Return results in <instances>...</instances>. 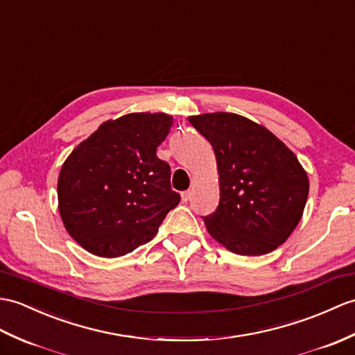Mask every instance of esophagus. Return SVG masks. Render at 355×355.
<instances>
[{
  "mask_svg": "<svg viewBox=\"0 0 355 355\" xmlns=\"http://www.w3.org/2000/svg\"><path fill=\"white\" fill-rule=\"evenodd\" d=\"M191 195H192V192H191V191H184V192H181V200H183L184 202H187L189 200H191Z\"/></svg>",
  "mask_w": 355,
  "mask_h": 355,
  "instance_id": "esophagus-1",
  "label": "esophagus"
}]
</instances>
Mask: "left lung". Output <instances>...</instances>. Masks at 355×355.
Wrapping results in <instances>:
<instances>
[{
	"label": "left lung",
	"mask_w": 355,
	"mask_h": 355,
	"mask_svg": "<svg viewBox=\"0 0 355 355\" xmlns=\"http://www.w3.org/2000/svg\"><path fill=\"white\" fill-rule=\"evenodd\" d=\"M189 122L216 155L220 198L204 216L213 239L241 255L274 251L292 234L309 196L296 155L265 127L236 113H205Z\"/></svg>",
	"instance_id": "left-lung-1"
}]
</instances>
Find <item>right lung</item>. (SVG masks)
Returning <instances> with one entry per match:
<instances>
[{"instance_id":"obj_1","label":"right lung","mask_w":355,"mask_h":355,"mask_svg":"<svg viewBox=\"0 0 355 355\" xmlns=\"http://www.w3.org/2000/svg\"><path fill=\"white\" fill-rule=\"evenodd\" d=\"M172 116L130 113L107 121L63 163L57 196L64 228L98 257H121L150 242L180 202L171 166L157 157Z\"/></svg>"}]
</instances>
